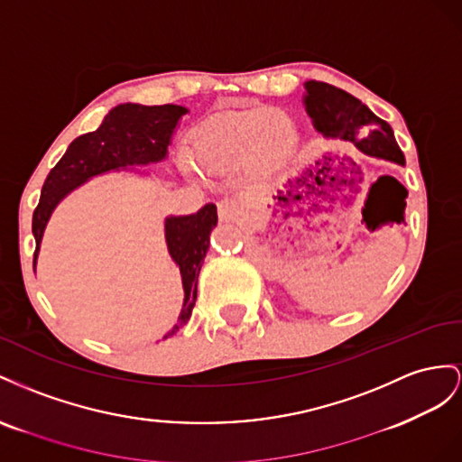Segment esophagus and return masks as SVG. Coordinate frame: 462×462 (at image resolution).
<instances>
[{
	"mask_svg": "<svg viewBox=\"0 0 462 462\" xmlns=\"http://www.w3.org/2000/svg\"><path fill=\"white\" fill-rule=\"evenodd\" d=\"M240 215H242V207H240L238 201L224 199V201L218 203V217H220V220L230 222V220L238 218Z\"/></svg>",
	"mask_w": 462,
	"mask_h": 462,
	"instance_id": "34e87169",
	"label": "esophagus"
}]
</instances>
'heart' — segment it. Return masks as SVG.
Masks as SVG:
<instances>
[{"mask_svg":"<svg viewBox=\"0 0 462 462\" xmlns=\"http://www.w3.org/2000/svg\"><path fill=\"white\" fill-rule=\"evenodd\" d=\"M298 125L281 108H249L218 117L197 139L195 161L213 172L244 166L252 178H269L292 161Z\"/></svg>","mask_w":462,"mask_h":462,"instance_id":"b5f03b06","label":"heart"}]
</instances>
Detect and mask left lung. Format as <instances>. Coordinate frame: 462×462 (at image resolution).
<instances>
[{
	"label": "left lung",
	"instance_id": "8db88e82",
	"mask_svg": "<svg viewBox=\"0 0 462 462\" xmlns=\"http://www.w3.org/2000/svg\"><path fill=\"white\" fill-rule=\"evenodd\" d=\"M304 87V106L318 134L354 143L356 149L367 156L404 164V154L394 141L391 125L365 104L328 83L308 81Z\"/></svg>",
	"mask_w": 462,
	"mask_h": 462
}]
</instances>
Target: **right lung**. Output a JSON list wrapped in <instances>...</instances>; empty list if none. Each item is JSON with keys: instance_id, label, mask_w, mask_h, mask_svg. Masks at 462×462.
Listing matches in <instances>:
<instances>
[{"instance_id": "1", "label": "right lung", "mask_w": 462, "mask_h": 462, "mask_svg": "<svg viewBox=\"0 0 462 462\" xmlns=\"http://www.w3.org/2000/svg\"><path fill=\"white\" fill-rule=\"evenodd\" d=\"M183 114H188V108L176 106V104H164V106H143V104L131 102L120 104L108 112L97 131L77 137L69 144L61 161L50 170L42 186L41 203L34 208V267L46 224L60 201L95 176L112 172V170L114 172L117 170L134 172V166H149L164 161L168 144L172 141ZM217 207L213 203L205 205L195 215L168 217L164 220L168 254L180 267L183 286V306L178 323L172 327V331L164 335V338L176 335L180 327L186 325L191 318L197 300V279H199L203 259L210 245V232L217 226Z\"/></svg>"}]
</instances>
